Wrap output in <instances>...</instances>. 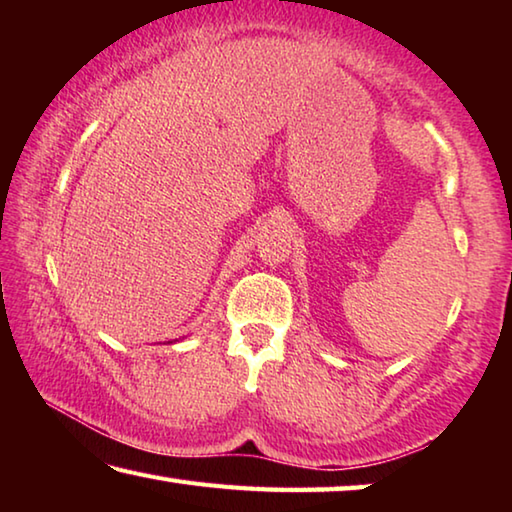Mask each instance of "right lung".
<instances>
[{"mask_svg": "<svg viewBox=\"0 0 512 512\" xmlns=\"http://www.w3.org/2000/svg\"><path fill=\"white\" fill-rule=\"evenodd\" d=\"M169 343H171V341H169Z\"/></svg>", "mask_w": 512, "mask_h": 512, "instance_id": "add662e5", "label": "right lung"}]
</instances>
